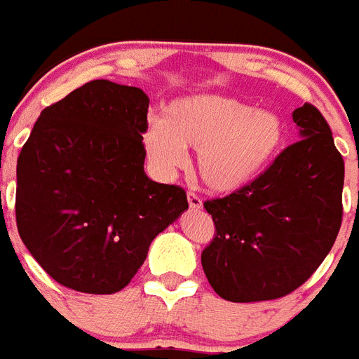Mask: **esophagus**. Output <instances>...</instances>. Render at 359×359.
<instances>
[{"instance_id": "esophagus-1", "label": "esophagus", "mask_w": 359, "mask_h": 359, "mask_svg": "<svg viewBox=\"0 0 359 359\" xmlns=\"http://www.w3.org/2000/svg\"><path fill=\"white\" fill-rule=\"evenodd\" d=\"M187 200H189V205H191V209H201V205H203V203H201V198L198 196V194H194V192H189V194H187Z\"/></svg>"}]
</instances>
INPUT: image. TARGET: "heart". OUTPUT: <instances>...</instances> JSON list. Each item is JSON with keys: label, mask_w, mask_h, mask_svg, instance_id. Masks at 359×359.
<instances>
[{"label": "heart", "mask_w": 359, "mask_h": 359, "mask_svg": "<svg viewBox=\"0 0 359 359\" xmlns=\"http://www.w3.org/2000/svg\"><path fill=\"white\" fill-rule=\"evenodd\" d=\"M284 143L279 115L222 95H189L172 100L165 119H150L143 132L148 161L172 174L198 150L196 167L211 191H238L259 176Z\"/></svg>", "instance_id": "heart-1"}]
</instances>
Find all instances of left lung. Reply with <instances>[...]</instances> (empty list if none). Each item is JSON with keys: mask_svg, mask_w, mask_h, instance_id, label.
Segmentation results:
<instances>
[{"mask_svg": "<svg viewBox=\"0 0 359 359\" xmlns=\"http://www.w3.org/2000/svg\"><path fill=\"white\" fill-rule=\"evenodd\" d=\"M301 141L259 177L203 203L216 233L201 253L205 277L231 303L279 299L306 283L341 227L345 163L316 106L292 114Z\"/></svg>", "mask_w": 359, "mask_h": 359, "instance_id": "1", "label": "left lung"}]
</instances>
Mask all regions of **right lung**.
Instances as JSON below:
<instances>
[{"mask_svg":"<svg viewBox=\"0 0 359 359\" xmlns=\"http://www.w3.org/2000/svg\"><path fill=\"white\" fill-rule=\"evenodd\" d=\"M148 104L139 88L91 80L41 111L20 152L18 233L66 288L123 290L189 209L182 187L144 174Z\"/></svg>","mask_w":359,"mask_h":359,"instance_id":"add662e5","label":"right lung"}]
</instances>
